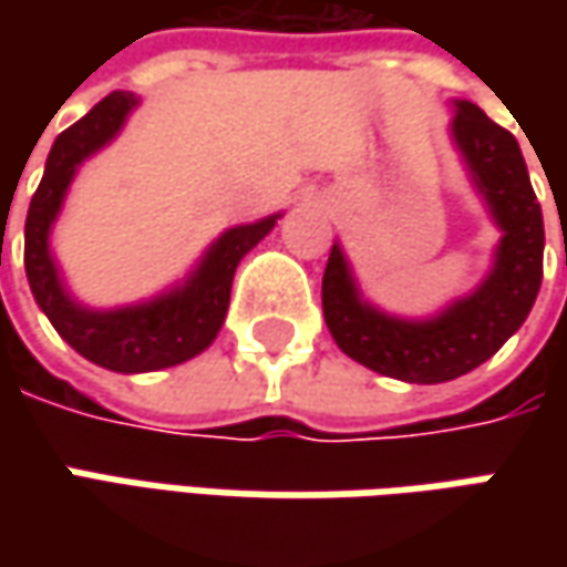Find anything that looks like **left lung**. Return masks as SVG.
Returning a JSON list of instances; mask_svg holds the SVG:
<instances>
[{"label":"left lung","mask_w":567,"mask_h":567,"mask_svg":"<svg viewBox=\"0 0 567 567\" xmlns=\"http://www.w3.org/2000/svg\"><path fill=\"white\" fill-rule=\"evenodd\" d=\"M454 106L451 138L502 229L486 280L439 316L410 321L362 299L340 246H331L321 277L324 321L340 350L372 372L413 384L467 375L495 357L527 321L543 284L546 233L524 154L512 132L495 125L476 103L454 100Z\"/></svg>","instance_id":"1"}]
</instances>
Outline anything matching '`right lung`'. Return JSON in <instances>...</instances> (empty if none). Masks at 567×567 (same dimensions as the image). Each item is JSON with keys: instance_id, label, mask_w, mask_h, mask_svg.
Masks as SVG:
<instances>
[{"instance_id": "add662e5", "label": "right lung", "mask_w": 567, "mask_h": 567, "mask_svg": "<svg viewBox=\"0 0 567 567\" xmlns=\"http://www.w3.org/2000/svg\"><path fill=\"white\" fill-rule=\"evenodd\" d=\"M135 106H138L135 94L113 91L87 116H81L55 138L24 224V271L37 306L53 321L59 338L72 343L84 360L125 375L179 365L214 343L227 318L236 265L271 233L280 217L274 214L258 224L227 229L217 243H210V249L198 261V268L188 274L186 284L173 287L169 293L106 312L75 302L72 293L62 287V277L55 268L50 229L62 210L78 166L120 135Z\"/></svg>"}]
</instances>
